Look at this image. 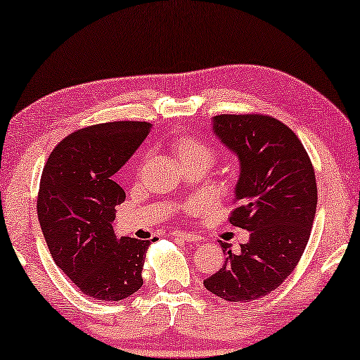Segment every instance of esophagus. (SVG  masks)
Wrapping results in <instances>:
<instances>
[{
	"label": "esophagus",
	"mask_w": 360,
	"mask_h": 360,
	"mask_svg": "<svg viewBox=\"0 0 360 360\" xmlns=\"http://www.w3.org/2000/svg\"><path fill=\"white\" fill-rule=\"evenodd\" d=\"M173 236L178 238V240H184L189 243H195L200 240V236L197 235V233H192V231H173Z\"/></svg>",
	"instance_id": "obj_1"
}]
</instances>
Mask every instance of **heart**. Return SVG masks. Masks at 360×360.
Returning <instances> with one entry per match:
<instances>
[{"instance_id": "heart-1", "label": "heart", "mask_w": 360, "mask_h": 360, "mask_svg": "<svg viewBox=\"0 0 360 360\" xmlns=\"http://www.w3.org/2000/svg\"><path fill=\"white\" fill-rule=\"evenodd\" d=\"M178 153L181 156L182 163L184 161H191V160H197V158H212L214 160V153L209 146L202 145L200 141H197L194 139H189V136H182L178 141ZM199 207V202H189V209L194 210Z\"/></svg>"}]
</instances>
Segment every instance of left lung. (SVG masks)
I'll return each mask as SVG.
<instances>
[{"instance_id": "8db88e82", "label": "left lung", "mask_w": 360, "mask_h": 360, "mask_svg": "<svg viewBox=\"0 0 360 360\" xmlns=\"http://www.w3.org/2000/svg\"><path fill=\"white\" fill-rule=\"evenodd\" d=\"M214 134L240 160L230 224L250 231V241L236 252L220 241L225 264L204 285L226 302H252L276 290L305 251L318 202L315 169L298 136L271 115H215Z\"/></svg>"}]
</instances>
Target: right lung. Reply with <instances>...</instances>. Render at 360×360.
<instances>
[{"mask_svg": "<svg viewBox=\"0 0 360 360\" xmlns=\"http://www.w3.org/2000/svg\"><path fill=\"white\" fill-rule=\"evenodd\" d=\"M151 124L122 120L79 129L50 153L40 179L37 215L55 264L88 297L117 302L143 285L145 252L155 240H117L112 221L125 192L114 174Z\"/></svg>", "mask_w": 360, "mask_h": 360, "instance_id": "add662e5", "label": "right lung"}]
</instances>
